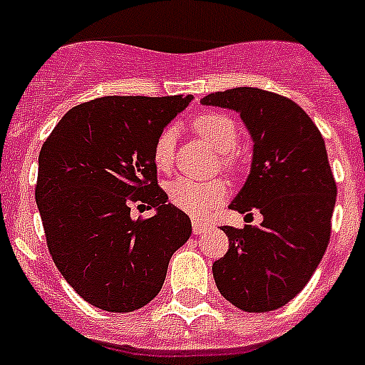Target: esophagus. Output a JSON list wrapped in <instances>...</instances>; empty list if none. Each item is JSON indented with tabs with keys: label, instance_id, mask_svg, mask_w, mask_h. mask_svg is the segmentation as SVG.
<instances>
[{
	"label": "esophagus",
	"instance_id": "34e87169",
	"mask_svg": "<svg viewBox=\"0 0 365 365\" xmlns=\"http://www.w3.org/2000/svg\"><path fill=\"white\" fill-rule=\"evenodd\" d=\"M210 228H212L210 225H208V222H205V221H201V219H193V221H192V230H193V234H195V235L205 234V232H208Z\"/></svg>",
	"mask_w": 365,
	"mask_h": 365
}]
</instances>
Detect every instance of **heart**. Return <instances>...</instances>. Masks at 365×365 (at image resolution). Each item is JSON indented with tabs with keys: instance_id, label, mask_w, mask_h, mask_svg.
<instances>
[{
	"instance_id": "heart-1",
	"label": "heart",
	"mask_w": 365,
	"mask_h": 365,
	"mask_svg": "<svg viewBox=\"0 0 365 365\" xmlns=\"http://www.w3.org/2000/svg\"><path fill=\"white\" fill-rule=\"evenodd\" d=\"M192 125L193 130L197 131L199 137L205 138L217 153H227L225 155V160L230 166V153L235 150L237 138H240V131H237L235 122L222 113H202V115H197L193 118ZM175 143L177 130L173 125L164 128L155 140L153 163L159 172H168L172 168ZM168 197L179 210L186 212L193 217H205L206 214H210L215 206H219L228 197V185L221 179L201 180L179 177L168 185Z\"/></svg>"
}]
</instances>
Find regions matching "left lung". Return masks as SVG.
I'll list each match as a JSON object with an SVG mask.
<instances>
[{"label":"left lung","mask_w":365,"mask_h":365,"mask_svg":"<svg viewBox=\"0 0 365 365\" xmlns=\"http://www.w3.org/2000/svg\"><path fill=\"white\" fill-rule=\"evenodd\" d=\"M201 104L240 113L252 163L228 208L263 215L257 227H221L230 245L212 265L215 285L241 311H276L307 285L331 237L336 182L324 137L291 98L257 87L212 93Z\"/></svg>","instance_id":"8db88e82"}]
</instances>
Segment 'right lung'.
<instances>
[{"instance_id":"right-lung-1","label":"right lung","mask_w":365,"mask_h":365,"mask_svg":"<svg viewBox=\"0 0 365 365\" xmlns=\"http://www.w3.org/2000/svg\"><path fill=\"white\" fill-rule=\"evenodd\" d=\"M193 100L102 96L63 115L38 157L36 205L47 247L66 282L108 312L144 307L192 222L157 185L153 146ZM155 208L140 222L131 202Z\"/></svg>"}]
</instances>
